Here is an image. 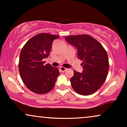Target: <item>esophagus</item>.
<instances>
[{
  "label": "esophagus",
  "instance_id": "1",
  "mask_svg": "<svg viewBox=\"0 0 127 127\" xmlns=\"http://www.w3.org/2000/svg\"><path fill=\"white\" fill-rule=\"evenodd\" d=\"M60 70L62 71V72H65V71L67 70V68L65 67H61L60 68Z\"/></svg>",
  "mask_w": 127,
  "mask_h": 127
}]
</instances>
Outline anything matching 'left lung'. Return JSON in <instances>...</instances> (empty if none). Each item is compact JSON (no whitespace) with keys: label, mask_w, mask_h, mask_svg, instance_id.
<instances>
[{"label":"left lung","mask_w":127,"mask_h":127,"mask_svg":"<svg viewBox=\"0 0 127 127\" xmlns=\"http://www.w3.org/2000/svg\"><path fill=\"white\" fill-rule=\"evenodd\" d=\"M65 40L78 49L83 72L74 71L71 85L79 94L88 95L97 91L105 82L109 64L107 52L100 42L88 34L68 36Z\"/></svg>","instance_id":"left-lung-1"}]
</instances>
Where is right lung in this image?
<instances>
[{
    "label": "right lung",
    "mask_w": 127,
    "mask_h": 127,
    "mask_svg": "<svg viewBox=\"0 0 127 127\" xmlns=\"http://www.w3.org/2000/svg\"><path fill=\"white\" fill-rule=\"evenodd\" d=\"M59 36L39 33L26 42L20 55L18 68L22 81L27 88L36 94H43L53 89L59 75V68L44 64L48 57L54 40Z\"/></svg>",
    "instance_id": "obj_1"
}]
</instances>
